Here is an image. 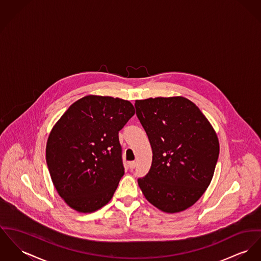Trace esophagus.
Returning a JSON list of instances; mask_svg holds the SVG:
<instances>
[{
	"mask_svg": "<svg viewBox=\"0 0 261 261\" xmlns=\"http://www.w3.org/2000/svg\"><path fill=\"white\" fill-rule=\"evenodd\" d=\"M129 167H130L131 170H133V169L136 167V162H134V161L130 162V163H129Z\"/></svg>",
	"mask_w": 261,
	"mask_h": 261,
	"instance_id": "34e87169",
	"label": "esophagus"
}]
</instances>
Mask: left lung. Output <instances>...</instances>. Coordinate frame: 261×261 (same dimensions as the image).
<instances>
[{
    "instance_id": "left-lung-1",
    "label": "left lung",
    "mask_w": 261,
    "mask_h": 261,
    "mask_svg": "<svg viewBox=\"0 0 261 261\" xmlns=\"http://www.w3.org/2000/svg\"><path fill=\"white\" fill-rule=\"evenodd\" d=\"M136 115L150 142L153 158L138 179L147 201L166 213L187 210L213 179L220 144L199 107L185 97L135 102Z\"/></svg>"
}]
</instances>
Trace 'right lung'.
Returning a JSON list of instances; mask_svg holds the SVG:
<instances>
[{"mask_svg": "<svg viewBox=\"0 0 261 261\" xmlns=\"http://www.w3.org/2000/svg\"><path fill=\"white\" fill-rule=\"evenodd\" d=\"M135 114L128 100L88 95L74 102L53 128L46 164L60 197L73 210L104 206L124 175L119 131Z\"/></svg>", "mask_w": 261, "mask_h": 261, "instance_id": "obj_1", "label": "right lung"}]
</instances>
